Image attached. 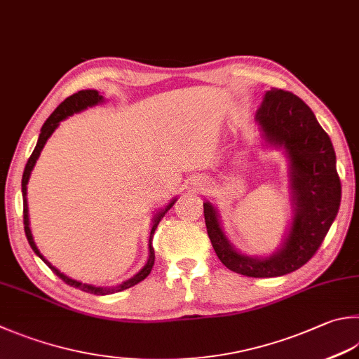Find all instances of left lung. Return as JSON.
I'll return each mask as SVG.
<instances>
[{"mask_svg": "<svg viewBox=\"0 0 359 359\" xmlns=\"http://www.w3.org/2000/svg\"><path fill=\"white\" fill-rule=\"evenodd\" d=\"M262 147L281 150L287 161L292 219L276 252L253 256L236 248L223 231L219 209L203 203L208 236L219 259L236 273L253 278L287 275L313 258L341 205L336 154L309 106L290 92L270 89L256 112Z\"/></svg>", "mask_w": 359, "mask_h": 359, "instance_id": "1", "label": "left lung"}]
</instances>
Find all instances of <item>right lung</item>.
Wrapping results in <instances>:
<instances>
[{
    "label": "right lung",
    "mask_w": 359,
    "mask_h": 359,
    "mask_svg": "<svg viewBox=\"0 0 359 359\" xmlns=\"http://www.w3.org/2000/svg\"><path fill=\"white\" fill-rule=\"evenodd\" d=\"M104 103V98L103 95H100L98 90H93V89H86V90H79L78 93H73L72 97L65 98L62 103H60L56 109L53 111L51 116L46 118V121L42 126V130H40L39 134V140H37V145L34 148V151L31 154V158L26 162V167H25V172H23V178H22V194H23V223H25V234H26V239H28L29 245L32 248V252L36 253L40 259H42L46 266H48L54 273H56L60 280H64L67 285H70L73 287H78L81 290H84V292H89V294H95V295H107V294H116L120 292V290H125V289H130L134 285H137L142 280H145L148 275H150L151 269H153V264H154V248L151 245L153 242V234L156 231V228L159 225V222L162 220V217L167 214L168 209H170L175 201H177V197L173 200H170V203L165 208L159 209V211L153 215V220H151V231H150V241H148V250H150V253H148V261L144 267H142L136 275H133L130 280H126L123 283H120L117 286H111V287H103V286H95V285H87V283H81L78 280H73L70 276H67L65 273L60 272L59 269H56L53 266V264L45 258V256L40 253V250L37 248L36 242H34L32 238V233H31V226H29V212H28V198H26V194H28V181L31 177V172L34 165H36V162L40 156V153H42L43 147L46 144V140L51 137V134L57 130L59 123L65 118L72 117L73 114H78V112H83L86 111L87 107H93L97 104Z\"/></svg>",
    "instance_id": "right-lung-1"
}]
</instances>
